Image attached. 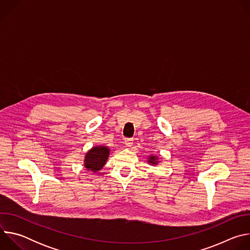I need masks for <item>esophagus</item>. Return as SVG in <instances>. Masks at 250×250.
<instances>
[{"mask_svg":"<svg viewBox=\"0 0 250 250\" xmlns=\"http://www.w3.org/2000/svg\"><path fill=\"white\" fill-rule=\"evenodd\" d=\"M133 144V139L132 138H125V145L126 147H130Z\"/></svg>","mask_w":250,"mask_h":250,"instance_id":"34e87169","label":"esophagus"}]
</instances>
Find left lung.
<instances>
[{
  "mask_svg": "<svg viewBox=\"0 0 250 250\" xmlns=\"http://www.w3.org/2000/svg\"><path fill=\"white\" fill-rule=\"evenodd\" d=\"M148 162H149V163H152V164H156V163L158 162V161H157V157H156V156H150Z\"/></svg>",
  "mask_w": 250,
  "mask_h": 250,
  "instance_id": "obj_1",
  "label": "left lung"
}]
</instances>
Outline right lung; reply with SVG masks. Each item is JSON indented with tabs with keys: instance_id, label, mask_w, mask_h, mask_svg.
<instances>
[{
	"instance_id": "right-lung-1",
	"label": "right lung",
	"mask_w": 250,
	"mask_h": 250,
	"mask_svg": "<svg viewBox=\"0 0 250 250\" xmlns=\"http://www.w3.org/2000/svg\"><path fill=\"white\" fill-rule=\"evenodd\" d=\"M110 154V150L105 146H95L90 149L86 156L84 165L88 170L97 172L103 168Z\"/></svg>"
}]
</instances>
